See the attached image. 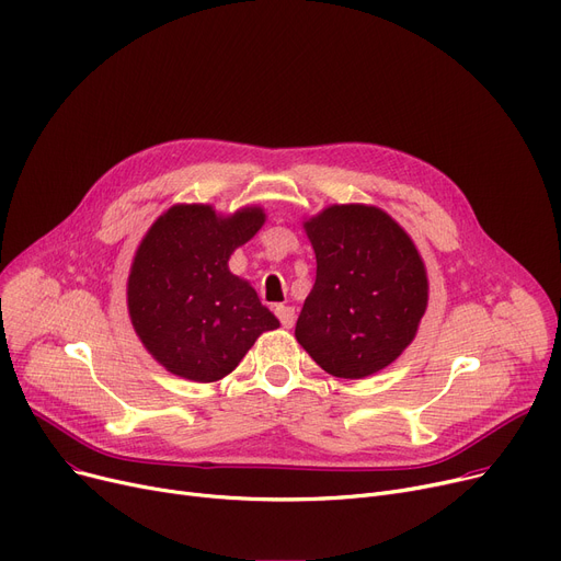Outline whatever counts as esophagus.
Masks as SVG:
<instances>
[{"label": "esophagus", "mask_w": 561, "mask_h": 561, "mask_svg": "<svg viewBox=\"0 0 561 561\" xmlns=\"http://www.w3.org/2000/svg\"><path fill=\"white\" fill-rule=\"evenodd\" d=\"M275 313L279 316V321H282V325H284L286 330L294 328V323H296V309H294V307L277 305V307H275Z\"/></svg>", "instance_id": "34e87169"}]
</instances>
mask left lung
I'll return each instance as SVG.
<instances>
[{
  "mask_svg": "<svg viewBox=\"0 0 561 561\" xmlns=\"http://www.w3.org/2000/svg\"><path fill=\"white\" fill-rule=\"evenodd\" d=\"M316 282L296 323L298 344L336 378L389 367L417 334L428 277L415 242L382 208L332 204L305 220Z\"/></svg>",
  "mask_w": 561,
  "mask_h": 561,
  "instance_id": "left-lung-1",
  "label": "left lung"
}]
</instances>
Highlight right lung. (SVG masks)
<instances>
[{"instance_id":"obj_1","label":"right lung","mask_w":561,"mask_h":561,"mask_svg":"<svg viewBox=\"0 0 561 561\" xmlns=\"http://www.w3.org/2000/svg\"><path fill=\"white\" fill-rule=\"evenodd\" d=\"M261 206L220 215L208 204H176L141 238L128 275L130 323L162 367L194 382L229 376L254 341L279 328L231 254L263 227Z\"/></svg>"}]
</instances>
